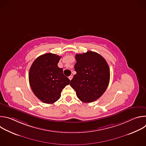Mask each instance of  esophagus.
Returning a JSON list of instances; mask_svg holds the SVG:
<instances>
[{"instance_id": "1", "label": "esophagus", "mask_w": 146, "mask_h": 146, "mask_svg": "<svg viewBox=\"0 0 146 146\" xmlns=\"http://www.w3.org/2000/svg\"><path fill=\"white\" fill-rule=\"evenodd\" d=\"M72 78H73V76H69V80H71L72 79Z\"/></svg>"}]
</instances>
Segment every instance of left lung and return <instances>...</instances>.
<instances>
[{
    "label": "left lung",
    "instance_id": "obj_1",
    "mask_svg": "<svg viewBox=\"0 0 146 146\" xmlns=\"http://www.w3.org/2000/svg\"><path fill=\"white\" fill-rule=\"evenodd\" d=\"M74 70L76 74L70 86L82 102L91 103L105 92L110 81V69L106 60L100 54L87 51L76 54Z\"/></svg>",
    "mask_w": 146,
    "mask_h": 146
}]
</instances>
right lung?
<instances>
[{
  "mask_svg": "<svg viewBox=\"0 0 146 146\" xmlns=\"http://www.w3.org/2000/svg\"><path fill=\"white\" fill-rule=\"evenodd\" d=\"M60 56L47 53L37 57L30 68L29 81L35 96L41 101L51 104L57 101L70 80L58 66Z\"/></svg>",
  "mask_w": 146,
  "mask_h": 146,
  "instance_id": "1",
  "label": "right lung"
}]
</instances>
